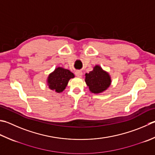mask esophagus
Here are the masks:
<instances>
[{
    "mask_svg": "<svg viewBox=\"0 0 155 155\" xmlns=\"http://www.w3.org/2000/svg\"><path fill=\"white\" fill-rule=\"evenodd\" d=\"M75 75L78 77H81L82 76H83V72H82V71H76L75 72Z\"/></svg>",
    "mask_w": 155,
    "mask_h": 155,
    "instance_id": "esophagus-1",
    "label": "esophagus"
}]
</instances>
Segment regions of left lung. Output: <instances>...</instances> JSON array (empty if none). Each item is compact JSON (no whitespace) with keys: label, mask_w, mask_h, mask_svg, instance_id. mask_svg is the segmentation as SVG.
<instances>
[{"label":"left lung","mask_w":155,"mask_h":155,"mask_svg":"<svg viewBox=\"0 0 155 155\" xmlns=\"http://www.w3.org/2000/svg\"><path fill=\"white\" fill-rule=\"evenodd\" d=\"M85 83L93 93H101L107 90L111 83L110 74L99 65H95L92 71L85 74Z\"/></svg>","instance_id":"left-lung-1"}]
</instances>
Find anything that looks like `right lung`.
Listing matches in <instances>:
<instances>
[{"label":"right lung","mask_w":155,"mask_h":155,"mask_svg":"<svg viewBox=\"0 0 155 155\" xmlns=\"http://www.w3.org/2000/svg\"><path fill=\"white\" fill-rule=\"evenodd\" d=\"M74 77V74L68 69L58 67L48 75L47 84L49 89L56 93H62L66 89L71 78Z\"/></svg>","instance_id":"add662e5"}]
</instances>
